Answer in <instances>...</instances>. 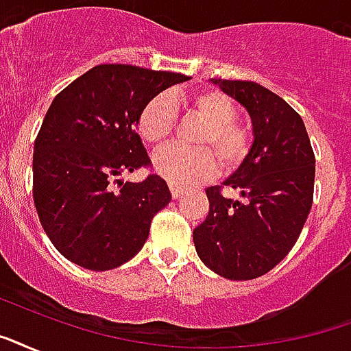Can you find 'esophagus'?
I'll use <instances>...</instances> for the list:
<instances>
[{
	"instance_id": "34e87169",
	"label": "esophagus",
	"mask_w": 351,
	"mask_h": 351,
	"mask_svg": "<svg viewBox=\"0 0 351 351\" xmlns=\"http://www.w3.org/2000/svg\"><path fill=\"white\" fill-rule=\"evenodd\" d=\"M169 189H171V195H173V199H180L182 195L186 193V189H184V187H178V186H175V184H171L169 186Z\"/></svg>"
}]
</instances>
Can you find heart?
Returning a JSON list of instances; mask_svg holds the SVG:
<instances>
[{"instance_id": "obj_1", "label": "heart", "mask_w": 351, "mask_h": 351, "mask_svg": "<svg viewBox=\"0 0 351 351\" xmlns=\"http://www.w3.org/2000/svg\"><path fill=\"white\" fill-rule=\"evenodd\" d=\"M186 106L189 114L204 123L195 136L193 149L167 147L152 158L158 175L176 186H189L206 180L217 171V160L223 171H235L250 152V132L235 121L234 101L223 92L202 88L191 93L173 97ZM167 95L149 99L138 116V134L151 147H162L171 140L175 130V106Z\"/></svg>"}]
</instances>
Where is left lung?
<instances>
[{
	"mask_svg": "<svg viewBox=\"0 0 351 351\" xmlns=\"http://www.w3.org/2000/svg\"><path fill=\"white\" fill-rule=\"evenodd\" d=\"M248 112L254 141L247 160L222 186L206 187L210 211L193 230L200 261L228 280H254L274 269L298 239L313 204L315 154L302 117L258 82L211 79Z\"/></svg>",
	"mask_w": 351,
	"mask_h": 351,
	"instance_id": "8db88e82",
	"label": "left lung"
}]
</instances>
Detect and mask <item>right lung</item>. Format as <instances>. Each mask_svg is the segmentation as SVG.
Wrapping results in <instances>:
<instances>
[{"instance_id":"1","label":"right lung","mask_w":351,"mask_h":351,"mask_svg":"<svg viewBox=\"0 0 351 351\" xmlns=\"http://www.w3.org/2000/svg\"><path fill=\"white\" fill-rule=\"evenodd\" d=\"M187 79L101 64L53 99L34 141L33 199L44 232L71 263L110 271L143 248L152 217L171 202L169 187L158 175L117 178L151 162L136 132L141 108Z\"/></svg>"}]
</instances>
